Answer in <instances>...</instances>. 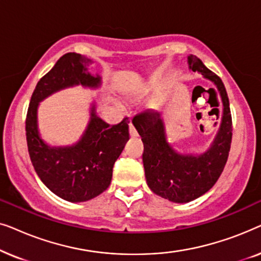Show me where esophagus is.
<instances>
[{
    "label": "esophagus",
    "mask_w": 261,
    "mask_h": 261,
    "mask_svg": "<svg viewBox=\"0 0 261 261\" xmlns=\"http://www.w3.org/2000/svg\"><path fill=\"white\" fill-rule=\"evenodd\" d=\"M129 134H130L132 138L138 137V132H137V129H135L134 126L132 123H129Z\"/></svg>",
    "instance_id": "1"
}]
</instances>
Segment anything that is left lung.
Wrapping results in <instances>:
<instances>
[{
	"label": "left lung",
	"mask_w": 261,
	"mask_h": 261,
	"mask_svg": "<svg viewBox=\"0 0 261 261\" xmlns=\"http://www.w3.org/2000/svg\"><path fill=\"white\" fill-rule=\"evenodd\" d=\"M188 64L191 71L213 82L222 101L221 123L209 148L201 154L177 152L167 141L162 114L155 110H146L132 120L144 142L142 163L147 185L155 195L174 203L194 201L214 187L229 155L233 130L229 99L221 78L196 56H189Z\"/></svg>",
	"instance_id": "left-lung-1"
}]
</instances>
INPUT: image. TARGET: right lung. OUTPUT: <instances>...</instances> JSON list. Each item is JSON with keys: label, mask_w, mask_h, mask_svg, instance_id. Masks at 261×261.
<instances>
[{"label": "right lung", "mask_w": 261, "mask_h": 261, "mask_svg": "<svg viewBox=\"0 0 261 261\" xmlns=\"http://www.w3.org/2000/svg\"><path fill=\"white\" fill-rule=\"evenodd\" d=\"M92 62L70 52L38 82L26 117V137L35 172L53 194L69 202H85L96 197L110 185L114 164L129 140L127 117L110 126L96 115L91 105L90 120L83 135L71 146H49L38 128V107L42 99L63 89L82 85L97 89L102 80L88 71Z\"/></svg>", "instance_id": "right-lung-1"}]
</instances>
